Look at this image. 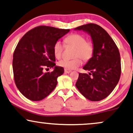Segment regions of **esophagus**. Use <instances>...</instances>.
I'll list each match as a JSON object with an SVG mask.
<instances>
[{"label":"esophagus","mask_w":133,"mask_h":133,"mask_svg":"<svg viewBox=\"0 0 133 133\" xmlns=\"http://www.w3.org/2000/svg\"><path fill=\"white\" fill-rule=\"evenodd\" d=\"M70 72H71V70H70L66 69H64V72H65V73H66V74H69V73H70Z\"/></svg>","instance_id":"1"}]
</instances>
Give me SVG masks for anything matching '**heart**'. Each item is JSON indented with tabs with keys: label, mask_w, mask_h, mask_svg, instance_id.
<instances>
[{
	"label": "heart",
	"mask_w": 133,
	"mask_h": 133,
	"mask_svg": "<svg viewBox=\"0 0 133 133\" xmlns=\"http://www.w3.org/2000/svg\"><path fill=\"white\" fill-rule=\"evenodd\" d=\"M64 42L67 46H71L75 48L73 59H62L58 62L59 66L71 70L75 69L82 64V59L88 61L91 58L94 53L93 43L91 41H86V38L78 34H73L67 37L64 39ZM64 50V45L60 41H56L53 46V53L56 58H59L61 56Z\"/></svg>",
	"instance_id": "heart-1"
}]
</instances>
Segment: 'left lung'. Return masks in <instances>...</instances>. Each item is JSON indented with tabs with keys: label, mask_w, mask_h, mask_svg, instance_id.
Returning <instances> with one entry per match:
<instances>
[{
	"label": "left lung",
	"mask_w": 133,
	"mask_h": 133,
	"mask_svg": "<svg viewBox=\"0 0 133 133\" xmlns=\"http://www.w3.org/2000/svg\"><path fill=\"white\" fill-rule=\"evenodd\" d=\"M83 31L91 37L94 48L93 56L83 67L87 74L79 73L75 86L88 100L99 101L112 93L121 75L119 50L109 34L99 25L90 23L75 28Z\"/></svg>",
	"instance_id": "obj_1"
}]
</instances>
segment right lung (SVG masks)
<instances>
[{"mask_svg": "<svg viewBox=\"0 0 133 133\" xmlns=\"http://www.w3.org/2000/svg\"><path fill=\"white\" fill-rule=\"evenodd\" d=\"M69 31L40 26L30 30L19 40L13 53V70L15 84L26 98L42 100L56 87L57 78L64 70L54 63L53 46ZM45 68L54 70L44 72Z\"/></svg>", "mask_w": 133, "mask_h": 133, "instance_id": "1", "label": "right lung"}]
</instances>
